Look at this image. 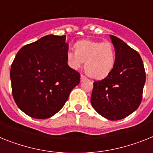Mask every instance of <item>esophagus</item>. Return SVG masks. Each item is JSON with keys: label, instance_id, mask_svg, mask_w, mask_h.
Wrapping results in <instances>:
<instances>
[{"label": "esophagus", "instance_id": "34e87169", "mask_svg": "<svg viewBox=\"0 0 153 153\" xmlns=\"http://www.w3.org/2000/svg\"><path fill=\"white\" fill-rule=\"evenodd\" d=\"M86 79H87V78H86L85 75H81V82H83V81L86 80Z\"/></svg>", "mask_w": 153, "mask_h": 153}]
</instances>
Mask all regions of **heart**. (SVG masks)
<instances>
[{
    "mask_svg": "<svg viewBox=\"0 0 153 153\" xmlns=\"http://www.w3.org/2000/svg\"><path fill=\"white\" fill-rule=\"evenodd\" d=\"M75 51H68L66 62L70 68L78 70L85 60V68L92 78L102 79L108 76L115 64V50L110 42L82 40L74 45Z\"/></svg>",
    "mask_w": 153,
    "mask_h": 153,
    "instance_id": "1",
    "label": "heart"
}]
</instances>
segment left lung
Masks as SVG:
<instances>
[{
  "mask_svg": "<svg viewBox=\"0 0 153 153\" xmlns=\"http://www.w3.org/2000/svg\"><path fill=\"white\" fill-rule=\"evenodd\" d=\"M115 64L108 76L93 83L91 103L108 120L123 119L137 109L143 98L146 71L137 51L119 38L110 35Z\"/></svg>",
  "mask_w": 153,
  "mask_h": 153,
  "instance_id": "obj_1",
  "label": "left lung"
}]
</instances>
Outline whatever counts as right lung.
<instances>
[{
	"label": "right lung",
	"mask_w": 153,
	"mask_h": 153,
	"mask_svg": "<svg viewBox=\"0 0 153 153\" xmlns=\"http://www.w3.org/2000/svg\"><path fill=\"white\" fill-rule=\"evenodd\" d=\"M65 39V35L42 37L21 48L11 65L14 102L34 119H48L60 111L80 82V74L66 62Z\"/></svg>",
	"instance_id": "add662e5"
}]
</instances>
